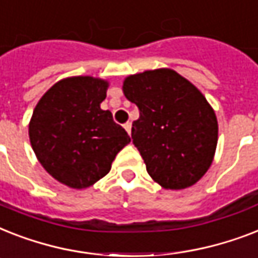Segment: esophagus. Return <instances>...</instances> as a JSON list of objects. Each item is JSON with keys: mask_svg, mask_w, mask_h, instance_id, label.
<instances>
[{"mask_svg": "<svg viewBox=\"0 0 258 258\" xmlns=\"http://www.w3.org/2000/svg\"><path fill=\"white\" fill-rule=\"evenodd\" d=\"M123 127H125V131L131 135L132 133V123L131 122H126V123H123Z\"/></svg>", "mask_w": 258, "mask_h": 258, "instance_id": "34e87169", "label": "esophagus"}]
</instances>
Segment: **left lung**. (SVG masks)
<instances>
[{
	"label": "left lung",
	"instance_id": "1",
	"mask_svg": "<svg viewBox=\"0 0 258 258\" xmlns=\"http://www.w3.org/2000/svg\"><path fill=\"white\" fill-rule=\"evenodd\" d=\"M122 92L140 110L132 139L149 176L164 189L195 185L211 168L218 140L205 96L168 68L127 76Z\"/></svg>",
	"mask_w": 258,
	"mask_h": 258
}]
</instances>
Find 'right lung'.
<instances>
[{
    "label": "right lung",
    "instance_id": "add662e5",
    "mask_svg": "<svg viewBox=\"0 0 258 258\" xmlns=\"http://www.w3.org/2000/svg\"><path fill=\"white\" fill-rule=\"evenodd\" d=\"M109 82L76 76L55 82L33 110L29 139L37 160L53 178L73 189L92 186L131 142L112 113L101 109Z\"/></svg>",
    "mask_w": 258,
    "mask_h": 258
}]
</instances>
